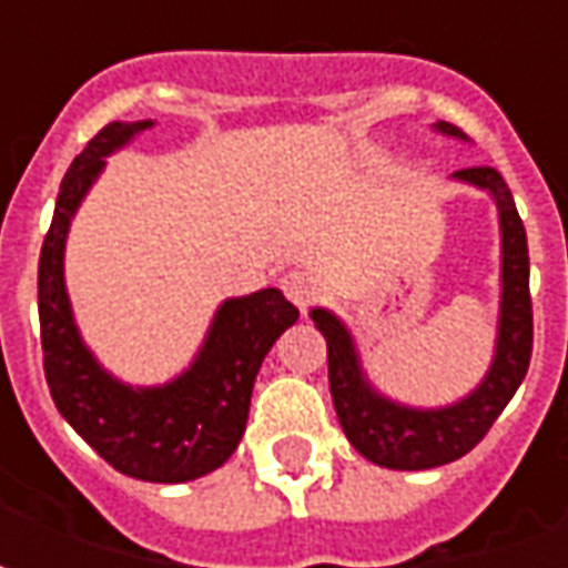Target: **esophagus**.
Masks as SVG:
<instances>
[{
    "mask_svg": "<svg viewBox=\"0 0 568 568\" xmlns=\"http://www.w3.org/2000/svg\"><path fill=\"white\" fill-rule=\"evenodd\" d=\"M283 292L301 313H307L310 304L320 297V285L313 283V276H307V273L292 271L283 276Z\"/></svg>",
    "mask_w": 568,
    "mask_h": 568,
    "instance_id": "34e87169",
    "label": "esophagus"
}]
</instances>
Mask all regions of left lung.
Returning a JSON list of instances; mask_svg holds the SVG:
<instances>
[{
  "mask_svg": "<svg viewBox=\"0 0 568 568\" xmlns=\"http://www.w3.org/2000/svg\"><path fill=\"white\" fill-rule=\"evenodd\" d=\"M435 130L465 140L463 130L447 121H438ZM453 179L489 191L499 206L501 227L499 337H496L493 365L475 393L438 410H419V407L389 402L365 381L356 344L344 322L322 307L310 313V320L316 322L328 346V386L346 438L365 459L398 471L447 465L480 444L489 426L511 402L517 386L524 383L532 356L529 248H526V231L514 206L511 187L505 185L501 173L493 166H468L453 173Z\"/></svg>",
  "mask_w": 568,
  "mask_h": 568,
  "instance_id": "1",
  "label": "left lung"
}]
</instances>
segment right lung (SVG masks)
<instances>
[{
  "label": "right lung",
  "mask_w": 568,
  "mask_h": 568,
  "mask_svg": "<svg viewBox=\"0 0 568 568\" xmlns=\"http://www.w3.org/2000/svg\"><path fill=\"white\" fill-rule=\"evenodd\" d=\"M149 128L151 121L105 124L63 175L39 255V325L44 381L69 426L121 475L182 484L231 459L246 432L255 374L276 337L295 325L297 307L280 288L224 301L191 368L163 386H128L100 368L72 320L63 248L69 222L105 158Z\"/></svg>",
  "instance_id": "1"
}]
</instances>
